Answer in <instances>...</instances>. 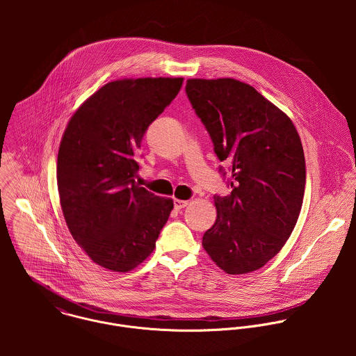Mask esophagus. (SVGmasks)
Listing matches in <instances>:
<instances>
[{
	"mask_svg": "<svg viewBox=\"0 0 356 356\" xmlns=\"http://www.w3.org/2000/svg\"><path fill=\"white\" fill-rule=\"evenodd\" d=\"M186 205H188L186 200H179V199H175V200H174V208H175V209H182V208H185Z\"/></svg>",
	"mask_w": 356,
	"mask_h": 356,
	"instance_id": "obj_1",
	"label": "esophagus"
}]
</instances>
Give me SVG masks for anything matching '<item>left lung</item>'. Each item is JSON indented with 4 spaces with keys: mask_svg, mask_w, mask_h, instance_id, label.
Returning a JSON list of instances; mask_svg holds the SVG:
<instances>
[{
    "mask_svg": "<svg viewBox=\"0 0 356 356\" xmlns=\"http://www.w3.org/2000/svg\"><path fill=\"white\" fill-rule=\"evenodd\" d=\"M185 90L232 174V193L213 196L216 220L204 233V250L227 274L251 273L281 251L298 222L305 186L300 137L251 85L188 79Z\"/></svg>",
    "mask_w": 356,
    "mask_h": 356,
    "instance_id": "left-lung-1",
    "label": "left lung"
}]
</instances>
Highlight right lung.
<instances>
[{"label": "right lung", "instance_id": "obj_1", "mask_svg": "<svg viewBox=\"0 0 356 356\" xmlns=\"http://www.w3.org/2000/svg\"><path fill=\"white\" fill-rule=\"evenodd\" d=\"M182 82H109L78 108L63 134L57 188L64 219L78 245L104 268L126 273L143 263L174 208L134 178L144 134Z\"/></svg>", "mask_w": 356, "mask_h": 356}]
</instances>
